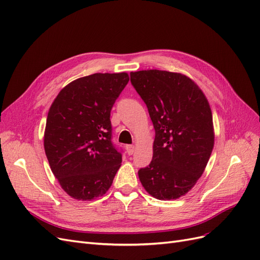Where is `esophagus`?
<instances>
[{
  "label": "esophagus",
  "mask_w": 260,
  "mask_h": 260,
  "mask_svg": "<svg viewBox=\"0 0 260 260\" xmlns=\"http://www.w3.org/2000/svg\"><path fill=\"white\" fill-rule=\"evenodd\" d=\"M125 151H127L128 155H132L135 152V145H125Z\"/></svg>",
  "instance_id": "esophagus-1"
}]
</instances>
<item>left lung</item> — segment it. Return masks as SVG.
I'll return each instance as SVG.
<instances>
[{"instance_id":"1","label":"left lung","mask_w":260,"mask_h":260,"mask_svg":"<svg viewBox=\"0 0 260 260\" xmlns=\"http://www.w3.org/2000/svg\"><path fill=\"white\" fill-rule=\"evenodd\" d=\"M130 77L155 129L153 159L139 170L140 181L153 198L177 200L195 185L214 148L209 103L182 74L149 69Z\"/></svg>"}]
</instances>
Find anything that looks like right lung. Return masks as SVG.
Segmentation results:
<instances>
[{
	"mask_svg": "<svg viewBox=\"0 0 260 260\" xmlns=\"http://www.w3.org/2000/svg\"><path fill=\"white\" fill-rule=\"evenodd\" d=\"M128 81L127 73L82 77L61 89L50 107L45 154L61 188L75 200L103 196L121 166L109 118Z\"/></svg>",
	"mask_w": 260,
	"mask_h": 260,
	"instance_id": "add662e5",
	"label": "right lung"
}]
</instances>
